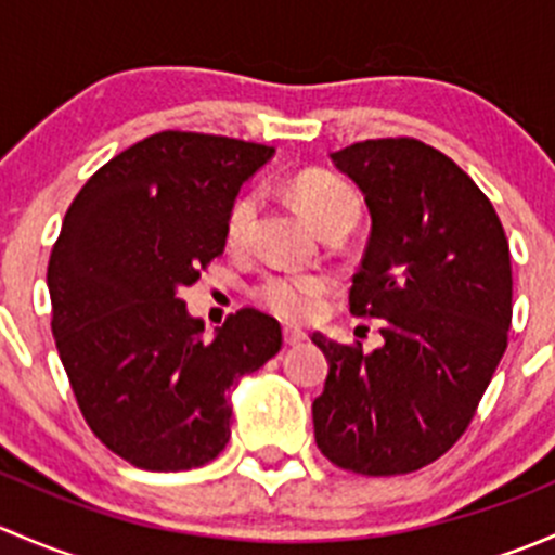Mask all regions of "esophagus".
Returning a JSON list of instances; mask_svg holds the SVG:
<instances>
[{
	"instance_id": "1",
	"label": "esophagus",
	"mask_w": 555,
	"mask_h": 555,
	"mask_svg": "<svg viewBox=\"0 0 555 555\" xmlns=\"http://www.w3.org/2000/svg\"><path fill=\"white\" fill-rule=\"evenodd\" d=\"M284 346H300L306 340V333H300V330L295 327H284Z\"/></svg>"
}]
</instances>
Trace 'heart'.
<instances>
[{
	"instance_id": "b5f03b06",
	"label": "heart",
	"mask_w": 555,
	"mask_h": 555,
	"mask_svg": "<svg viewBox=\"0 0 555 555\" xmlns=\"http://www.w3.org/2000/svg\"><path fill=\"white\" fill-rule=\"evenodd\" d=\"M295 201L300 211L311 220L319 233L335 225L354 228L360 217V198L344 179L324 171H306L293 184ZM257 217V195L242 193L231 204L225 217V238L231 246H244L249 242L251 225ZM330 284L322 276H300V273H268L255 284L257 304L266 306L276 317L287 322H306L319 311L327 298Z\"/></svg>"
}]
</instances>
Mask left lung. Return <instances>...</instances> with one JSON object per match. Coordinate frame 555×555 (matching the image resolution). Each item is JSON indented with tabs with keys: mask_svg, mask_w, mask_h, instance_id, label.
<instances>
[{
	"mask_svg": "<svg viewBox=\"0 0 555 555\" xmlns=\"http://www.w3.org/2000/svg\"><path fill=\"white\" fill-rule=\"evenodd\" d=\"M330 158L371 211L349 309L382 319L384 346L365 354L311 335L330 362L313 438L335 467L405 475L462 438L505 354L511 246L478 184L418 139H367Z\"/></svg>",
	"mask_w": 555,
	"mask_h": 555,
	"instance_id": "1",
	"label": "left lung"
}]
</instances>
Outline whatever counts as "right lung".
Here are the masks:
<instances>
[{
    "label": "right lung",
    "instance_id": "right-lung-1",
    "mask_svg": "<svg viewBox=\"0 0 555 555\" xmlns=\"http://www.w3.org/2000/svg\"><path fill=\"white\" fill-rule=\"evenodd\" d=\"M273 147L160 131L104 164L50 251L53 338L99 440L153 473L201 467L231 438L228 391L282 349L273 317L242 309L215 338L179 289L225 249V217Z\"/></svg>",
    "mask_w": 555,
    "mask_h": 555
}]
</instances>
